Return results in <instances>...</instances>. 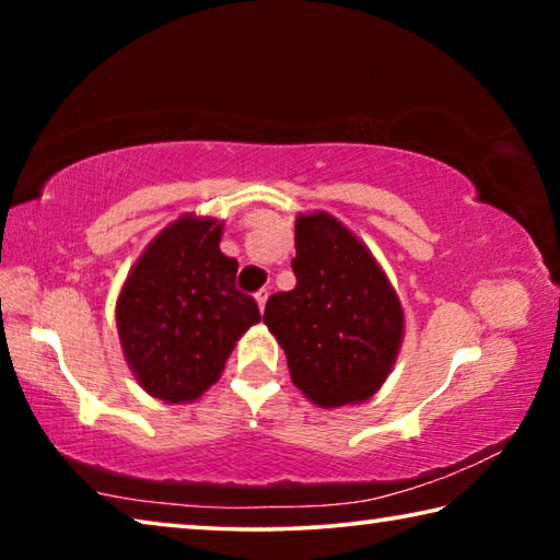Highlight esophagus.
I'll return each mask as SVG.
<instances>
[{"mask_svg":"<svg viewBox=\"0 0 560 560\" xmlns=\"http://www.w3.org/2000/svg\"><path fill=\"white\" fill-rule=\"evenodd\" d=\"M267 299H269V291H267V289L257 291V303H259V308H261V311H264V306H267Z\"/></svg>","mask_w":560,"mask_h":560,"instance_id":"34e87169","label":"esophagus"}]
</instances>
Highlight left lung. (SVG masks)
<instances>
[{
    "label": "left lung",
    "mask_w": 560,
    "mask_h": 560,
    "mask_svg": "<svg viewBox=\"0 0 560 560\" xmlns=\"http://www.w3.org/2000/svg\"><path fill=\"white\" fill-rule=\"evenodd\" d=\"M296 287L267 301L264 324L293 385L318 407L365 402L390 375L405 314L381 264L328 212L296 217Z\"/></svg>",
    "instance_id": "left-lung-1"
}]
</instances>
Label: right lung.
<instances>
[{"label":"right lung","mask_w":560,"mask_h":560,"mask_svg":"<svg viewBox=\"0 0 560 560\" xmlns=\"http://www.w3.org/2000/svg\"><path fill=\"white\" fill-rule=\"evenodd\" d=\"M222 222L183 214L140 254L116 303L120 348L148 395L192 402L220 381L257 301L236 291L240 264L220 249Z\"/></svg>","instance_id":"right-lung-1"}]
</instances>
